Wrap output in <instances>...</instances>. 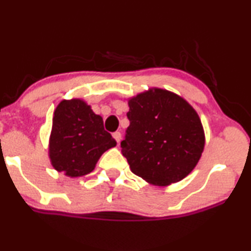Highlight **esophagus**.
I'll use <instances>...</instances> for the list:
<instances>
[{"mask_svg":"<svg viewBox=\"0 0 251 251\" xmlns=\"http://www.w3.org/2000/svg\"><path fill=\"white\" fill-rule=\"evenodd\" d=\"M113 138L117 140V143L119 144L120 140H122V133H120V132H114Z\"/></svg>","mask_w":251,"mask_h":251,"instance_id":"1","label":"esophagus"}]
</instances>
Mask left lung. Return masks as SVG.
Listing matches in <instances>:
<instances>
[{"instance_id": "obj_1", "label": "left lung", "mask_w": 251, "mask_h": 251, "mask_svg": "<svg viewBox=\"0 0 251 251\" xmlns=\"http://www.w3.org/2000/svg\"><path fill=\"white\" fill-rule=\"evenodd\" d=\"M129 126L122 153L149 184L168 186L188 176L205 145L201 118L184 98L152 87L128 98Z\"/></svg>"}]
</instances>
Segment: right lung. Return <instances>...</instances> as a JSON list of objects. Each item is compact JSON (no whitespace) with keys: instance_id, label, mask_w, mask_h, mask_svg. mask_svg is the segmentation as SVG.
<instances>
[{"instance_id":"right-lung-1","label":"right lung","mask_w":251,"mask_h":251,"mask_svg":"<svg viewBox=\"0 0 251 251\" xmlns=\"http://www.w3.org/2000/svg\"><path fill=\"white\" fill-rule=\"evenodd\" d=\"M117 145L103 128L102 118L85 100L74 98L56 106L48 144V157L56 171L82 177L96 168L101 154Z\"/></svg>"}]
</instances>
